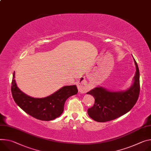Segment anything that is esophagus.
<instances>
[{"label":"esophagus","instance_id":"obj_1","mask_svg":"<svg viewBox=\"0 0 151 151\" xmlns=\"http://www.w3.org/2000/svg\"><path fill=\"white\" fill-rule=\"evenodd\" d=\"M78 88L80 93H85L89 90V87L85 81H82L78 84Z\"/></svg>","mask_w":151,"mask_h":151}]
</instances>
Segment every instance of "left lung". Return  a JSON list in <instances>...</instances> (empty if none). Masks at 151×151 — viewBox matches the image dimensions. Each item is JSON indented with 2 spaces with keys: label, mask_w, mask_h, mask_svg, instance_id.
I'll list each match as a JSON object with an SVG mask.
<instances>
[{
  "label": "left lung",
  "mask_w": 151,
  "mask_h": 151,
  "mask_svg": "<svg viewBox=\"0 0 151 151\" xmlns=\"http://www.w3.org/2000/svg\"><path fill=\"white\" fill-rule=\"evenodd\" d=\"M134 61L136 71L133 83L129 88L111 91L97 87L87 93L93 96L95 100L94 105L88 109L90 117L99 122L112 120L127 113L134 106L140 93V73L134 58Z\"/></svg>",
  "instance_id": "obj_1"
}]
</instances>
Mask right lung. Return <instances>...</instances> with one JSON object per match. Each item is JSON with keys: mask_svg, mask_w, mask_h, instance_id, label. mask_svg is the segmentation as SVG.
I'll return each mask as SVG.
<instances>
[{"mask_svg": "<svg viewBox=\"0 0 151 151\" xmlns=\"http://www.w3.org/2000/svg\"><path fill=\"white\" fill-rule=\"evenodd\" d=\"M14 78L15 72H14L11 86L14 100L25 113L40 120L49 121L61 116L65 101L78 92L76 85L67 86L61 87L49 96L32 98L19 88Z\"/></svg>", "mask_w": 151, "mask_h": 151, "instance_id": "add662e5", "label": "right lung"}]
</instances>
